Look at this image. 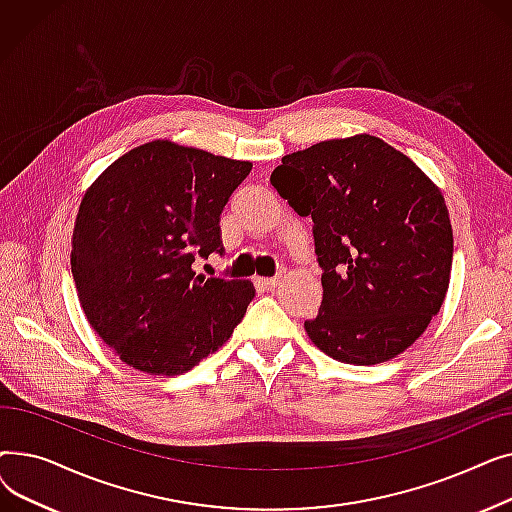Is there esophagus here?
I'll use <instances>...</instances> for the list:
<instances>
[{
	"label": "esophagus",
	"mask_w": 512,
	"mask_h": 512,
	"mask_svg": "<svg viewBox=\"0 0 512 512\" xmlns=\"http://www.w3.org/2000/svg\"><path fill=\"white\" fill-rule=\"evenodd\" d=\"M280 280H282V274H278V276H274V278H259L257 282H259L265 290H274V288L280 284Z\"/></svg>",
	"instance_id": "esophagus-1"
}]
</instances>
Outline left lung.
Here are the masks:
<instances>
[{"mask_svg":"<svg viewBox=\"0 0 512 512\" xmlns=\"http://www.w3.org/2000/svg\"><path fill=\"white\" fill-rule=\"evenodd\" d=\"M272 186L311 215L324 299L305 321L313 344L351 365L394 359L438 315L452 265L440 188L369 134L282 157Z\"/></svg>","mask_w":512,"mask_h":512,"instance_id":"obj_1","label":"left lung"}]
</instances>
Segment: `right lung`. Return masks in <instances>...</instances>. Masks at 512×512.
Here are the masks:
<instances>
[{"instance_id":"obj_1","label":"right lung","mask_w":512,"mask_h":512,"mask_svg":"<svg viewBox=\"0 0 512 512\" xmlns=\"http://www.w3.org/2000/svg\"><path fill=\"white\" fill-rule=\"evenodd\" d=\"M251 168L153 141L116 159L83 197L70 255L78 301L124 363L186 373L245 317L253 284L197 276L193 263L224 253L222 211Z\"/></svg>"}]
</instances>
